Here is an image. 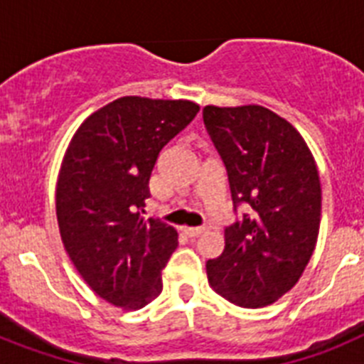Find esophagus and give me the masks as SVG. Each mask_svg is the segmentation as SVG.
<instances>
[{
	"mask_svg": "<svg viewBox=\"0 0 364 364\" xmlns=\"http://www.w3.org/2000/svg\"><path fill=\"white\" fill-rule=\"evenodd\" d=\"M184 231L188 237H198V235H202L205 231V228H184Z\"/></svg>",
	"mask_w": 364,
	"mask_h": 364,
	"instance_id": "obj_1",
	"label": "esophagus"
}]
</instances>
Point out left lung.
Listing matches in <instances>:
<instances>
[{"label":"left lung","instance_id":"1","mask_svg":"<svg viewBox=\"0 0 364 364\" xmlns=\"http://www.w3.org/2000/svg\"><path fill=\"white\" fill-rule=\"evenodd\" d=\"M226 166L233 210L226 247L205 262L211 288L242 308H260L290 291L315 250L321 222L317 166L290 122L260 105L202 111Z\"/></svg>","mask_w":364,"mask_h":364}]
</instances>
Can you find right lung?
<instances>
[{"mask_svg":"<svg viewBox=\"0 0 364 364\" xmlns=\"http://www.w3.org/2000/svg\"><path fill=\"white\" fill-rule=\"evenodd\" d=\"M188 100L124 96L92 112L74 133L56 186L63 246L92 291L124 310L162 291V269L178 235L144 220L160 151L197 117Z\"/></svg>","mask_w":364,"mask_h":364,"instance_id":"1","label":"right lung"}]
</instances>
